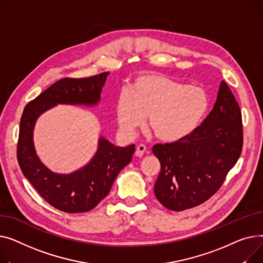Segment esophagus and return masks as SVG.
I'll use <instances>...</instances> for the list:
<instances>
[{
	"instance_id": "34e87169",
	"label": "esophagus",
	"mask_w": 263,
	"mask_h": 263,
	"mask_svg": "<svg viewBox=\"0 0 263 263\" xmlns=\"http://www.w3.org/2000/svg\"><path fill=\"white\" fill-rule=\"evenodd\" d=\"M145 151H146V146H145L144 144H139V145L137 146V148H136V153H135L136 156L142 157Z\"/></svg>"
}]
</instances>
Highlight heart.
<instances>
[{
    "label": "heart",
    "instance_id": "heart-1",
    "mask_svg": "<svg viewBox=\"0 0 263 263\" xmlns=\"http://www.w3.org/2000/svg\"><path fill=\"white\" fill-rule=\"evenodd\" d=\"M206 91L186 86L167 76L151 73L138 76L119 96L116 112L122 133L133 137L147 116L156 138L174 142L190 135L207 114Z\"/></svg>",
    "mask_w": 263,
    "mask_h": 263
}]
</instances>
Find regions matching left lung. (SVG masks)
Returning a JSON list of instances; mask_svg holds the SVG:
<instances>
[{
  "label": "left lung",
  "mask_w": 263,
  "mask_h": 263,
  "mask_svg": "<svg viewBox=\"0 0 263 263\" xmlns=\"http://www.w3.org/2000/svg\"><path fill=\"white\" fill-rule=\"evenodd\" d=\"M242 146L240 107L222 81L213 109L202 124L176 142L153 146L161 164L154 186L157 199L173 211L203 204L221 188Z\"/></svg>",
  "instance_id": "1"
}]
</instances>
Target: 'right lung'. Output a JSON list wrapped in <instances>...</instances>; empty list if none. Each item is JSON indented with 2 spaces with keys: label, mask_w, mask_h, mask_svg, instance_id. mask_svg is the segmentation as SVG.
Segmentation results:
<instances>
[{
  "label": "right lung",
  "mask_w": 263,
  "mask_h": 263,
  "mask_svg": "<svg viewBox=\"0 0 263 263\" xmlns=\"http://www.w3.org/2000/svg\"><path fill=\"white\" fill-rule=\"evenodd\" d=\"M108 74L59 80L29 102L23 110L17 146L21 171L42 198L60 211L80 213L93 209L109 193L119 172L130 162L135 144L116 146L101 137L96 155L88 164L71 174H58L46 167L37 156L33 141L35 123L41 114L58 104L97 105Z\"/></svg>",
  "instance_id": "add662e5"
}]
</instances>
